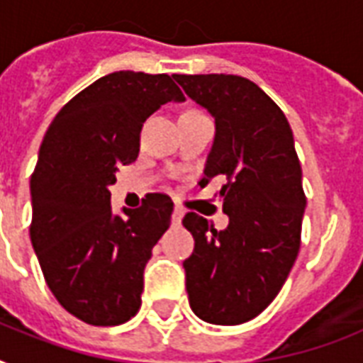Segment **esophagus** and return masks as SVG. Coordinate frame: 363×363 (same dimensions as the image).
Instances as JSON below:
<instances>
[{
  "mask_svg": "<svg viewBox=\"0 0 363 363\" xmlns=\"http://www.w3.org/2000/svg\"><path fill=\"white\" fill-rule=\"evenodd\" d=\"M182 216H184V211H182L179 205H175V209H173V215H171V218H173V224H181Z\"/></svg>",
  "mask_w": 363,
  "mask_h": 363,
  "instance_id": "esophagus-1",
  "label": "esophagus"
}]
</instances>
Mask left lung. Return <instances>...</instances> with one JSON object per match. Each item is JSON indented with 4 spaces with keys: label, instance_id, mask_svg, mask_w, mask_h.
I'll return each instance as SVG.
<instances>
[{
    "label": "left lung",
    "instance_id": "1",
    "mask_svg": "<svg viewBox=\"0 0 363 363\" xmlns=\"http://www.w3.org/2000/svg\"><path fill=\"white\" fill-rule=\"evenodd\" d=\"M173 77L215 116L201 181L226 179L218 196L230 216L220 232L198 213L182 218L196 241L182 264L188 299L201 320L235 326L277 298L298 258L307 203L301 165L286 116L258 84L215 73Z\"/></svg>",
    "mask_w": 363,
    "mask_h": 363
}]
</instances>
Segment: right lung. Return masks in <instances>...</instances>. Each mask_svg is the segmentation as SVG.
Masks as SVG:
<instances>
[{"instance_id":"obj_1","label":"right lung","mask_w":363,"mask_h":363,"mask_svg":"<svg viewBox=\"0 0 363 363\" xmlns=\"http://www.w3.org/2000/svg\"><path fill=\"white\" fill-rule=\"evenodd\" d=\"M167 101H184L169 75L115 71L60 109L39 148L31 245L54 298L90 326L137 315L143 271L171 224L169 196L147 194L115 216L109 192L116 169L137 160L143 122Z\"/></svg>"}]
</instances>
